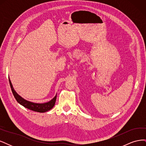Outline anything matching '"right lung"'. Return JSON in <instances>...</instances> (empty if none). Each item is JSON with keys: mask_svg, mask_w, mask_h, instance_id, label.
Masks as SVG:
<instances>
[{"mask_svg": "<svg viewBox=\"0 0 146 146\" xmlns=\"http://www.w3.org/2000/svg\"><path fill=\"white\" fill-rule=\"evenodd\" d=\"M9 82L12 92L13 94V96L15 97V98L16 99L17 102L21 105H23L25 108H28L30 110H32L33 111H36L39 113H44L49 111L50 110H51L54 107L56 99V94L52 100L46 103L39 104L32 102L24 99L23 98H22L21 96L17 94L13 86L10 79H9Z\"/></svg>", "mask_w": 146, "mask_h": 146, "instance_id": "obj_1", "label": "right lung"}]
</instances>
